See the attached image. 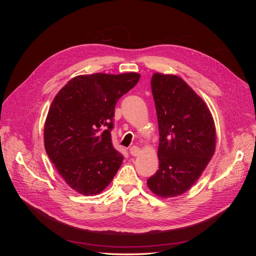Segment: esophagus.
<instances>
[{
    "label": "esophagus",
    "mask_w": 256,
    "mask_h": 256,
    "mask_svg": "<svg viewBox=\"0 0 256 256\" xmlns=\"http://www.w3.org/2000/svg\"><path fill=\"white\" fill-rule=\"evenodd\" d=\"M129 152H130V154H131V156H138V154L141 152V150L138 148V146H131L130 148H129Z\"/></svg>",
    "instance_id": "esophagus-1"
}]
</instances>
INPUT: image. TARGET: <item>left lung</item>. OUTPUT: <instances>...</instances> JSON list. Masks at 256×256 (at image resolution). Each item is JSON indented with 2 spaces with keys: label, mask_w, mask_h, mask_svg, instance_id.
<instances>
[{
  "label": "left lung",
  "mask_w": 256,
  "mask_h": 256,
  "mask_svg": "<svg viewBox=\"0 0 256 256\" xmlns=\"http://www.w3.org/2000/svg\"><path fill=\"white\" fill-rule=\"evenodd\" d=\"M152 92L159 127V170L147 186L160 198L188 191L212 158L216 128L208 106L182 78L154 74Z\"/></svg>",
  "instance_id": "8db88e82"
}]
</instances>
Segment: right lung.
<instances>
[{"instance_id": "add662e5", "label": "right lung", "mask_w": 256, "mask_h": 256, "mask_svg": "<svg viewBox=\"0 0 256 256\" xmlns=\"http://www.w3.org/2000/svg\"><path fill=\"white\" fill-rule=\"evenodd\" d=\"M138 79L136 72L78 76L53 99L44 148L63 180L81 194H98L118 171L124 157L111 138L115 104Z\"/></svg>"}]
</instances>
